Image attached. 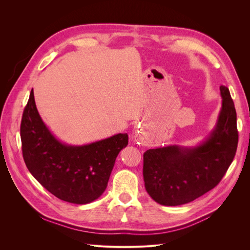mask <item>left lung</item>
<instances>
[{
  "mask_svg": "<svg viewBox=\"0 0 250 250\" xmlns=\"http://www.w3.org/2000/svg\"><path fill=\"white\" fill-rule=\"evenodd\" d=\"M216 126L199 145H170L144 153L147 193L162 206L188 203L214 188L228 171L238 146L237 113L229 89L221 85Z\"/></svg>",
  "mask_w": 250,
  "mask_h": 250,
  "instance_id": "1",
  "label": "left lung"
}]
</instances>
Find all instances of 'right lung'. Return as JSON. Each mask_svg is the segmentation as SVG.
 Instances as JSON below:
<instances>
[{
    "mask_svg": "<svg viewBox=\"0 0 250 250\" xmlns=\"http://www.w3.org/2000/svg\"><path fill=\"white\" fill-rule=\"evenodd\" d=\"M22 157L33 177L63 201L86 204L98 199L107 187L119 152L128 145V134L82 146L57 140L37 111L31 90L21 123Z\"/></svg>",
    "mask_w": 250,
    "mask_h": 250,
    "instance_id": "obj_1",
    "label": "right lung"
}]
</instances>
